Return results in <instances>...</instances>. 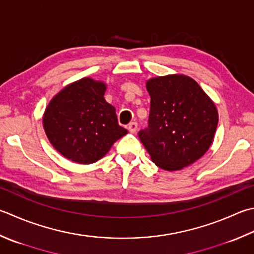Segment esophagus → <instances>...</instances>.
Instances as JSON below:
<instances>
[{"label":"esophagus","mask_w":254,"mask_h":254,"mask_svg":"<svg viewBox=\"0 0 254 254\" xmlns=\"http://www.w3.org/2000/svg\"><path fill=\"white\" fill-rule=\"evenodd\" d=\"M137 127H138V124H137V123H135V122H132V123L129 124L127 128H128L129 132L135 133V132H136V130H137Z\"/></svg>","instance_id":"esophagus-1"}]
</instances>
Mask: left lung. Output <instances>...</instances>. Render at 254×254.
Segmentation results:
<instances>
[{
  "label": "left lung",
  "mask_w": 254,
  "mask_h": 254,
  "mask_svg": "<svg viewBox=\"0 0 254 254\" xmlns=\"http://www.w3.org/2000/svg\"><path fill=\"white\" fill-rule=\"evenodd\" d=\"M148 127L138 132L151 160L167 171L180 170L202 157L218 126L216 105L197 82L168 75L147 82Z\"/></svg>",
  "instance_id": "1"
}]
</instances>
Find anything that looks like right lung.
I'll use <instances>...</instances> for the list:
<instances>
[{
    "mask_svg": "<svg viewBox=\"0 0 254 254\" xmlns=\"http://www.w3.org/2000/svg\"><path fill=\"white\" fill-rule=\"evenodd\" d=\"M105 90L104 83L83 78L66 86L47 106L43 117L47 138L67 159L93 164L128 132L105 100Z\"/></svg>",
    "mask_w": 254,
    "mask_h": 254,
    "instance_id": "add662e5",
    "label": "right lung"
}]
</instances>
